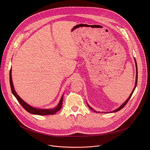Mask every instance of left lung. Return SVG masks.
<instances>
[{"mask_svg": "<svg viewBox=\"0 0 150 150\" xmlns=\"http://www.w3.org/2000/svg\"><path fill=\"white\" fill-rule=\"evenodd\" d=\"M134 60H135V66H136V80H135V87H134V89H133V90H132V93H131V94H130V96H129V97L127 98V99L119 107V108H118L117 109H116V110H113V111H112V112H109L110 113H115V112H118V111H119V110H120L122 109H123L124 107H125V105L127 104V103L128 102V101H129V100L130 99V98L131 97V96H132V94H133V93H134V90H135V88H136V86H137V81H138V68H137V62H136V60H135V59L134 58ZM87 105H88V108L91 109V110H93L94 112H96V113H103V112H96V110H94L92 108H91V107L88 105V104L87 103ZM104 113H108V112H104Z\"/></svg>", "mask_w": 150, "mask_h": 150, "instance_id": "obj_1", "label": "left lung"}]
</instances>
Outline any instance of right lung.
I'll return each instance as SVG.
<instances>
[{
	"label": "right lung",
	"mask_w": 150,
	"mask_h": 150,
	"mask_svg": "<svg viewBox=\"0 0 150 150\" xmlns=\"http://www.w3.org/2000/svg\"><path fill=\"white\" fill-rule=\"evenodd\" d=\"M12 70L11 69L10 70V73H9V80H10V85H11V91L12 94H13V96L16 97V98L17 99V100L18 101V102L20 103V104L23 107V108L27 111L28 112H29L30 113L33 114V115H53L55 114L56 112H57L58 111H59L61 108H62V103H63V94L62 96L60 101L59 103V104H57V105L53 109H38V108H34V107L31 106L30 105H29L28 104H27L25 101H24L22 98H21L16 93V92L15 90L13 85V82H12Z\"/></svg>",
	"instance_id": "right-lung-1"
}]
</instances>
